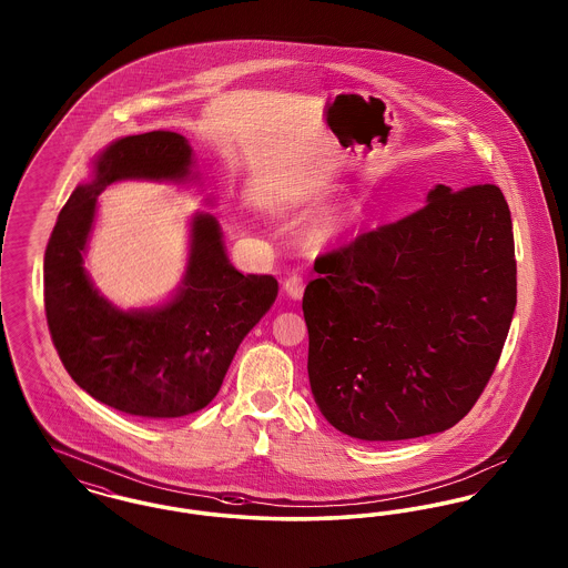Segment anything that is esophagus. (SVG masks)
Instances as JSON below:
<instances>
[{
    "mask_svg": "<svg viewBox=\"0 0 568 568\" xmlns=\"http://www.w3.org/2000/svg\"><path fill=\"white\" fill-rule=\"evenodd\" d=\"M285 292H287V296L297 297L304 294V278H302V274H297V272H292L287 278H285Z\"/></svg>",
    "mask_w": 568,
    "mask_h": 568,
    "instance_id": "34e87169",
    "label": "esophagus"
}]
</instances>
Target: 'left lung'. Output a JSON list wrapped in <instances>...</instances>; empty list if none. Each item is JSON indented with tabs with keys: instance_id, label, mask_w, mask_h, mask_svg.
<instances>
[{
	"instance_id": "8db88e82",
	"label": "left lung",
	"mask_w": 568,
	"mask_h": 568,
	"mask_svg": "<svg viewBox=\"0 0 568 568\" xmlns=\"http://www.w3.org/2000/svg\"><path fill=\"white\" fill-rule=\"evenodd\" d=\"M302 311L315 403L368 443L456 426L486 389L515 302L503 191L436 185L428 204L315 260Z\"/></svg>"
}]
</instances>
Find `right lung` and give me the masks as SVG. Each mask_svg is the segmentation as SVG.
Listing matches in <instances>:
<instances>
[{"label": "right lung", "mask_w": 568, "mask_h": 568, "mask_svg": "<svg viewBox=\"0 0 568 568\" xmlns=\"http://www.w3.org/2000/svg\"><path fill=\"white\" fill-rule=\"evenodd\" d=\"M191 146L176 132L125 135L95 163L91 183L61 209L44 253V311L54 349L82 389L125 415L174 419L209 405L248 329L271 308L272 274H241L223 248L215 216L191 221L183 287L168 304L123 313L82 268L98 195L121 179L190 174Z\"/></svg>", "instance_id": "1"}]
</instances>
